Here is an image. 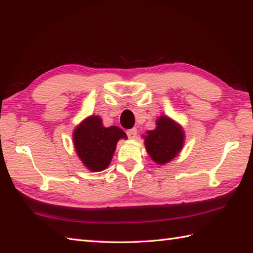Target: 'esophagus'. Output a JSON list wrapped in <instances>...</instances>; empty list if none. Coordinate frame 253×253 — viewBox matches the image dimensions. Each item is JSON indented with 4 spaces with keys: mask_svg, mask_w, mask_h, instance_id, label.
<instances>
[{
    "mask_svg": "<svg viewBox=\"0 0 253 253\" xmlns=\"http://www.w3.org/2000/svg\"><path fill=\"white\" fill-rule=\"evenodd\" d=\"M126 132H127V136L132 139V138H135L137 135V129L136 128H131V129H128Z\"/></svg>",
    "mask_w": 253,
    "mask_h": 253,
    "instance_id": "1",
    "label": "esophagus"
}]
</instances>
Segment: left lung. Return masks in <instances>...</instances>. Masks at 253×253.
<instances>
[{"label": "left lung", "mask_w": 253, "mask_h": 253, "mask_svg": "<svg viewBox=\"0 0 253 253\" xmlns=\"http://www.w3.org/2000/svg\"><path fill=\"white\" fill-rule=\"evenodd\" d=\"M145 147L150 158L157 165H166L176 157L185 144V131L177 122L168 116L156 121L154 130L146 131Z\"/></svg>", "instance_id": "1"}]
</instances>
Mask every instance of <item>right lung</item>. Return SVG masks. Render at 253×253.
Returning <instances> with one entry per match:
<instances>
[{"label":"right lung","instance_id":"right-lung-1","mask_svg":"<svg viewBox=\"0 0 253 253\" xmlns=\"http://www.w3.org/2000/svg\"><path fill=\"white\" fill-rule=\"evenodd\" d=\"M119 139L127 135L117 126L105 127L99 116L85 118L73 131V144L83 165L93 172L106 169L112 162Z\"/></svg>","mask_w":253,"mask_h":253}]
</instances>
